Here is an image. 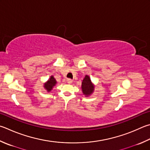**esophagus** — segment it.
<instances>
[{
    "label": "esophagus",
    "instance_id": "obj_1",
    "mask_svg": "<svg viewBox=\"0 0 150 150\" xmlns=\"http://www.w3.org/2000/svg\"><path fill=\"white\" fill-rule=\"evenodd\" d=\"M72 80L71 79H68L67 80V83H69V84H71V83H72Z\"/></svg>",
    "mask_w": 150,
    "mask_h": 150
}]
</instances>
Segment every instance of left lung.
<instances>
[{
    "label": "left lung",
    "instance_id": "1",
    "mask_svg": "<svg viewBox=\"0 0 150 150\" xmlns=\"http://www.w3.org/2000/svg\"><path fill=\"white\" fill-rule=\"evenodd\" d=\"M94 88V87L92 85L91 79L89 78L88 75H86L82 82V91L83 94L86 95V96H88L92 93Z\"/></svg>",
    "mask_w": 150,
    "mask_h": 150
}]
</instances>
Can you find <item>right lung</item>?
Segmentation results:
<instances>
[{
	"mask_svg": "<svg viewBox=\"0 0 150 150\" xmlns=\"http://www.w3.org/2000/svg\"><path fill=\"white\" fill-rule=\"evenodd\" d=\"M56 84V79L54 78L53 76H51L50 79L47 81V83L45 84L44 86L45 88L47 90L48 92H49L52 89L53 86H55Z\"/></svg>",
	"mask_w": 150,
	"mask_h": 150,
	"instance_id": "add662e5",
	"label": "right lung"
}]
</instances>
